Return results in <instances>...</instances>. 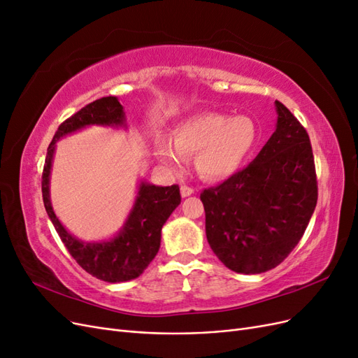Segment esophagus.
Masks as SVG:
<instances>
[{
    "label": "esophagus",
    "mask_w": 358,
    "mask_h": 358,
    "mask_svg": "<svg viewBox=\"0 0 358 358\" xmlns=\"http://www.w3.org/2000/svg\"><path fill=\"white\" fill-rule=\"evenodd\" d=\"M191 194H194V189L188 185H180V196L182 197H189Z\"/></svg>",
    "instance_id": "esophagus-1"
}]
</instances>
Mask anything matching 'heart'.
<instances>
[{"label": "heart", "instance_id": "heart-1", "mask_svg": "<svg viewBox=\"0 0 358 358\" xmlns=\"http://www.w3.org/2000/svg\"><path fill=\"white\" fill-rule=\"evenodd\" d=\"M258 129L249 116L203 112L183 119L173 131V142L159 137L155 150L170 169H180L196 155V167L206 179L229 178L239 170L257 143Z\"/></svg>", "mask_w": 358, "mask_h": 358}]
</instances>
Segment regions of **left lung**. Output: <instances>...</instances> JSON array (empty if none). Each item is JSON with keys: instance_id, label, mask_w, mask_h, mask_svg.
I'll return each mask as SVG.
<instances>
[{"instance_id": "8db88e82", "label": "left lung", "mask_w": 358, "mask_h": 358, "mask_svg": "<svg viewBox=\"0 0 358 358\" xmlns=\"http://www.w3.org/2000/svg\"><path fill=\"white\" fill-rule=\"evenodd\" d=\"M275 106L276 129L255 159L200 194L208 242L236 273H263L282 263L317 206L309 136L282 103Z\"/></svg>"}]
</instances>
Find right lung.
I'll use <instances>...</instances> for the list:
<instances>
[{
  "label": "right lung",
  "instance_id": "obj_1",
  "mask_svg": "<svg viewBox=\"0 0 358 358\" xmlns=\"http://www.w3.org/2000/svg\"><path fill=\"white\" fill-rule=\"evenodd\" d=\"M91 125L127 127L124 107L116 96H103L90 103L59 125L48 148L43 169V203L62 243L83 270L106 282H127L142 275L155 258L161 243L162 225L180 204V191L178 185L157 187L142 180L131 212L122 229L112 239L82 242L70 234L57 218L50 203L52 159L59 138Z\"/></svg>",
  "mask_w": 358,
  "mask_h": 358
}]
</instances>
